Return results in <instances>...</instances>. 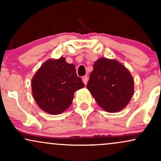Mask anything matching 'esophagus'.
<instances>
[{
  "mask_svg": "<svg viewBox=\"0 0 161 161\" xmlns=\"http://www.w3.org/2000/svg\"><path fill=\"white\" fill-rule=\"evenodd\" d=\"M82 79L83 82H84V84L86 85L87 82H88V76H87V75H84V76L82 78Z\"/></svg>",
  "mask_w": 161,
  "mask_h": 161,
  "instance_id": "esophagus-1",
  "label": "esophagus"
}]
</instances>
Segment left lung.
I'll list each match as a JSON object with an SVG mask.
<instances>
[{
    "label": "left lung",
    "mask_w": 161,
    "mask_h": 161,
    "mask_svg": "<svg viewBox=\"0 0 161 161\" xmlns=\"http://www.w3.org/2000/svg\"><path fill=\"white\" fill-rule=\"evenodd\" d=\"M87 88L101 108L117 112L132 98L134 82L129 70L120 63L102 57L94 64Z\"/></svg>",
    "instance_id": "8db88e82"
}]
</instances>
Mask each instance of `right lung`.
<instances>
[{
	"label": "right lung",
	"instance_id": "obj_1",
	"mask_svg": "<svg viewBox=\"0 0 161 161\" xmlns=\"http://www.w3.org/2000/svg\"><path fill=\"white\" fill-rule=\"evenodd\" d=\"M85 86L75 73V65L64 57L48 60L37 71L32 80V95L44 111L60 114L73 102L74 92Z\"/></svg>",
	"mask_w": 161,
	"mask_h": 161
}]
</instances>
